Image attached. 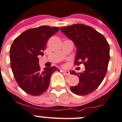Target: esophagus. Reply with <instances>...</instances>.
I'll list each match as a JSON object with an SVG mask.
<instances>
[{
  "instance_id": "esophagus-1",
  "label": "esophagus",
  "mask_w": 122,
  "mask_h": 122,
  "mask_svg": "<svg viewBox=\"0 0 122 122\" xmlns=\"http://www.w3.org/2000/svg\"><path fill=\"white\" fill-rule=\"evenodd\" d=\"M63 73L65 74V75H68V76L70 75V72L69 71H63Z\"/></svg>"
}]
</instances>
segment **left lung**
Here are the masks:
<instances>
[{
    "label": "left lung",
    "mask_w": 122,
    "mask_h": 122,
    "mask_svg": "<svg viewBox=\"0 0 122 122\" xmlns=\"http://www.w3.org/2000/svg\"><path fill=\"white\" fill-rule=\"evenodd\" d=\"M60 30L77 48L75 64L85 65L82 72L71 71L78 76L79 82L70 89L78 95H87L97 89L104 79L110 59L109 45L102 34L85 24H73Z\"/></svg>",
    "instance_id": "8db88e82"
}]
</instances>
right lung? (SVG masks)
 I'll return each mask as SVG.
<instances>
[{
    "label": "right lung",
    "instance_id": "1",
    "mask_svg": "<svg viewBox=\"0 0 122 122\" xmlns=\"http://www.w3.org/2000/svg\"><path fill=\"white\" fill-rule=\"evenodd\" d=\"M57 27L43 25L25 31L15 38L10 48V66L19 86L33 96L48 89L56 66L42 70L38 56H43L48 39L59 31Z\"/></svg>",
    "mask_w": 122,
    "mask_h": 122
}]
</instances>
